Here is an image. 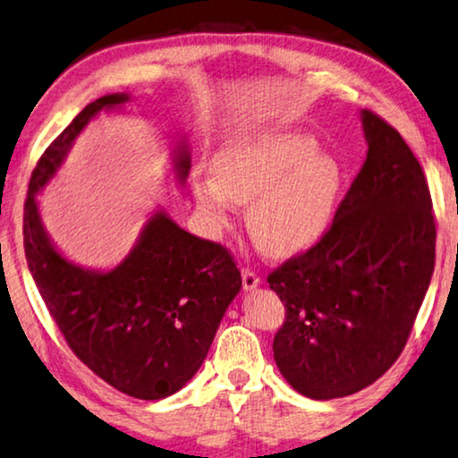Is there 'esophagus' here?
I'll return each instance as SVG.
<instances>
[{
  "label": "esophagus",
  "instance_id": "obj_1",
  "mask_svg": "<svg viewBox=\"0 0 458 458\" xmlns=\"http://www.w3.org/2000/svg\"><path fill=\"white\" fill-rule=\"evenodd\" d=\"M242 280H243V291H253V288L259 286V278L258 274L250 270V268H243L242 270Z\"/></svg>",
  "mask_w": 458,
  "mask_h": 458
}]
</instances>
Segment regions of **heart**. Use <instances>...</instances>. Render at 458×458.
Masks as SVG:
<instances>
[{
  "label": "heart",
  "instance_id": "1",
  "mask_svg": "<svg viewBox=\"0 0 458 458\" xmlns=\"http://www.w3.org/2000/svg\"><path fill=\"white\" fill-rule=\"evenodd\" d=\"M210 175H196L194 199L213 223L248 205V231L272 256H293L321 242L332 227L344 174L318 151L311 135L264 129L231 139L215 153Z\"/></svg>",
  "mask_w": 458,
  "mask_h": 458
}]
</instances>
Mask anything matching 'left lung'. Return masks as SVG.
I'll return each instance as SVG.
<instances>
[{"label":"left lung","mask_w":458,"mask_h":458,"mask_svg":"<svg viewBox=\"0 0 458 458\" xmlns=\"http://www.w3.org/2000/svg\"><path fill=\"white\" fill-rule=\"evenodd\" d=\"M369 151L321 242L268 274L286 309L274 360L301 395L346 397L397 360L436 259L432 199L403 137L362 110Z\"/></svg>","instance_id":"left-lung-1"}]
</instances>
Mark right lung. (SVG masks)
I'll return each instance as SVG.
<instances>
[{
  "label": "right lung",
  "instance_id": "1",
  "mask_svg": "<svg viewBox=\"0 0 458 458\" xmlns=\"http://www.w3.org/2000/svg\"><path fill=\"white\" fill-rule=\"evenodd\" d=\"M129 100V94L98 98L42 153L28 184L24 250L40 297L75 356L114 389L156 401L180 391L205 362L242 288L233 258L156 210L116 268H81L53 245L37 200L91 118ZM174 172L184 184L186 140L175 145Z\"/></svg>",
  "mask_w": 458,
  "mask_h": 458
}]
</instances>
